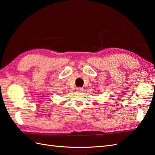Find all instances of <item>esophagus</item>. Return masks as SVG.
<instances>
[{
	"instance_id": "1",
	"label": "esophagus",
	"mask_w": 155,
	"mask_h": 155,
	"mask_svg": "<svg viewBox=\"0 0 155 155\" xmlns=\"http://www.w3.org/2000/svg\"><path fill=\"white\" fill-rule=\"evenodd\" d=\"M76 89H77V90H78V91H83V90H84L83 88H82V87H77Z\"/></svg>"
}]
</instances>
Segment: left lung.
<instances>
[{"instance_id":"left-lung-1","label":"left lung","mask_w":155,"mask_h":155,"mask_svg":"<svg viewBox=\"0 0 155 155\" xmlns=\"http://www.w3.org/2000/svg\"><path fill=\"white\" fill-rule=\"evenodd\" d=\"M99 94H100V93H99Z\"/></svg>"}]
</instances>
